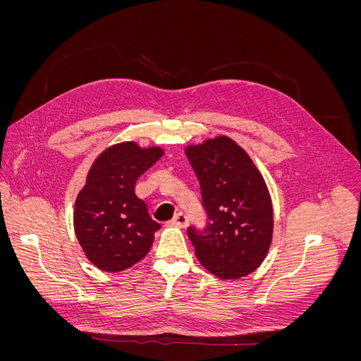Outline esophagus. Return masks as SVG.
<instances>
[{
    "label": "esophagus",
    "mask_w": 361,
    "mask_h": 361,
    "mask_svg": "<svg viewBox=\"0 0 361 361\" xmlns=\"http://www.w3.org/2000/svg\"><path fill=\"white\" fill-rule=\"evenodd\" d=\"M171 226H178V227H187L188 226V215L183 214V212H179L176 214V216L173 218V220L170 221Z\"/></svg>",
    "instance_id": "esophagus-1"
}]
</instances>
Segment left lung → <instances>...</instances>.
Listing matches in <instances>:
<instances>
[{
	"instance_id": "left-lung-1",
	"label": "left lung",
	"mask_w": 361,
	"mask_h": 361,
	"mask_svg": "<svg viewBox=\"0 0 361 361\" xmlns=\"http://www.w3.org/2000/svg\"><path fill=\"white\" fill-rule=\"evenodd\" d=\"M207 215L203 231L188 227L200 264L223 280L248 276L264 262L272 239V203L260 171L232 138L188 146Z\"/></svg>"
}]
</instances>
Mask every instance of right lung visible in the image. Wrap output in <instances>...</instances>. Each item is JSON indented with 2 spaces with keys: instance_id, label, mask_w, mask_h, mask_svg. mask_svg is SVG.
Returning a JSON list of instances; mask_svg holds the SVG:
<instances>
[{
  "instance_id": "1",
  "label": "right lung",
  "mask_w": 361,
  "mask_h": 361,
  "mask_svg": "<svg viewBox=\"0 0 361 361\" xmlns=\"http://www.w3.org/2000/svg\"><path fill=\"white\" fill-rule=\"evenodd\" d=\"M164 155L134 141L114 145L96 158L75 202L78 243L94 267L118 272L143 259L161 224L135 195V182Z\"/></svg>"
}]
</instances>
